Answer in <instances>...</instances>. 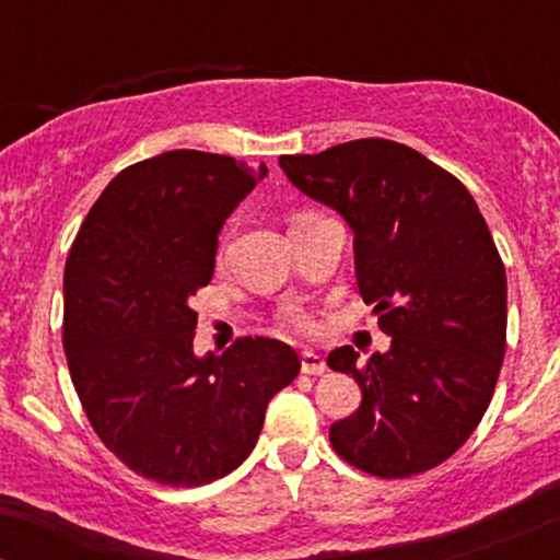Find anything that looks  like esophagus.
<instances>
[{
  "mask_svg": "<svg viewBox=\"0 0 560 560\" xmlns=\"http://www.w3.org/2000/svg\"><path fill=\"white\" fill-rule=\"evenodd\" d=\"M300 365H302V374H311V376L326 374V361L318 355V352H313V350L302 352Z\"/></svg>",
  "mask_w": 560,
  "mask_h": 560,
  "instance_id": "1",
  "label": "esophagus"
}]
</instances>
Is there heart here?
Masks as SVG:
<instances>
[{
  "label": "heart",
  "instance_id": "obj_1",
  "mask_svg": "<svg viewBox=\"0 0 560 560\" xmlns=\"http://www.w3.org/2000/svg\"><path fill=\"white\" fill-rule=\"evenodd\" d=\"M298 218H305V215H298ZM298 218H294V221H298ZM289 318H292L294 324H298V326H307V318L302 316V313H298V311H294V313H289Z\"/></svg>",
  "mask_w": 560,
  "mask_h": 560
}]
</instances>
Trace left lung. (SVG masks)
<instances>
[{"label":"left lung","mask_w":560,"mask_h":560,"mask_svg":"<svg viewBox=\"0 0 560 560\" xmlns=\"http://www.w3.org/2000/svg\"><path fill=\"white\" fill-rule=\"evenodd\" d=\"M279 165L347 221L361 298L392 337L365 363L347 345L329 352V369L363 392L361 408L331 423L334 450L384 479L440 466L477 429L505 355V268L477 202L458 178L389 139Z\"/></svg>","instance_id":"8db88e82"}]
</instances>
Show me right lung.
<instances>
[{
    "instance_id": "1",
    "label": "right lung",
    "mask_w": 560,
    "mask_h": 560,
    "mask_svg": "<svg viewBox=\"0 0 560 560\" xmlns=\"http://www.w3.org/2000/svg\"><path fill=\"white\" fill-rule=\"evenodd\" d=\"M266 165L173 150L107 184L66 266L68 369L94 432L131 471L168 487L226 477L253 453L271 397L300 374L292 347L236 339L195 355L191 298L218 234Z\"/></svg>"
}]
</instances>
